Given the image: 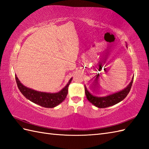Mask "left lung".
I'll return each instance as SVG.
<instances>
[{
    "mask_svg": "<svg viewBox=\"0 0 149 149\" xmlns=\"http://www.w3.org/2000/svg\"><path fill=\"white\" fill-rule=\"evenodd\" d=\"M133 78L134 77H133L131 81L127 86V87L123 89V90L113 93V94L109 95L108 96H103V97H98V96L93 95L89 92L85 86L84 87L86 98H87L89 102H90L93 105H94L96 107H98V108H106V107L116 105L117 103L121 102L128 95L131 86H132Z\"/></svg>",
    "mask_w": 149,
    "mask_h": 149,
    "instance_id": "left-lung-1",
    "label": "left lung"
}]
</instances>
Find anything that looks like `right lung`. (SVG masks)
Listing matches in <instances>:
<instances>
[{
	"mask_svg": "<svg viewBox=\"0 0 149 149\" xmlns=\"http://www.w3.org/2000/svg\"><path fill=\"white\" fill-rule=\"evenodd\" d=\"M15 79L18 89L26 98L45 108H54L63 102L68 94V86L72 80V78H71L67 85L61 91L58 93H51L38 91L26 87L21 83L16 75H15Z\"/></svg>",
	"mask_w": 149,
	"mask_h": 149,
	"instance_id": "1",
	"label": "right lung"
}]
</instances>
